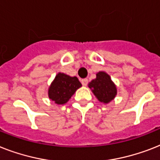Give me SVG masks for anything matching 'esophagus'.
<instances>
[{"instance_id": "1", "label": "esophagus", "mask_w": 160, "mask_h": 160, "mask_svg": "<svg viewBox=\"0 0 160 160\" xmlns=\"http://www.w3.org/2000/svg\"><path fill=\"white\" fill-rule=\"evenodd\" d=\"M81 83L84 86H86L87 84H88V79H83L81 80Z\"/></svg>"}]
</instances>
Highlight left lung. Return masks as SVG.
Returning <instances> with one entry per match:
<instances>
[{"label":"left lung","mask_w":160,"mask_h":160,"mask_svg":"<svg viewBox=\"0 0 160 160\" xmlns=\"http://www.w3.org/2000/svg\"><path fill=\"white\" fill-rule=\"evenodd\" d=\"M88 86L97 99L104 104L109 103L118 94L116 84L112 80L111 76L105 71H98L96 78L89 83Z\"/></svg>","instance_id":"1"}]
</instances>
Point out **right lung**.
Here are the masks:
<instances>
[{
    "label": "right lung",
    "instance_id": "right-lung-1",
    "mask_svg": "<svg viewBox=\"0 0 160 160\" xmlns=\"http://www.w3.org/2000/svg\"><path fill=\"white\" fill-rule=\"evenodd\" d=\"M81 86L82 84L76 76H70L59 72L56 75L49 86L48 91V98L56 104H65Z\"/></svg>",
    "mask_w": 160,
    "mask_h": 160
}]
</instances>
